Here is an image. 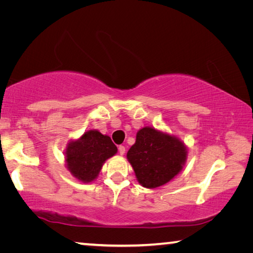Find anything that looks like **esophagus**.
Segmentation results:
<instances>
[{
	"label": "esophagus",
	"instance_id": "esophagus-1",
	"mask_svg": "<svg viewBox=\"0 0 253 253\" xmlns=\"http://www.w3.org/2000/svg\"><path fill=\"white\" fill-rule=\"evenodd\" d=\"M118 151H119V154H121V155H125L126 148H125V146H119Z\"/></svg>",
	"mask_w": 253,
	"mask_h": 253
}]
</instances>
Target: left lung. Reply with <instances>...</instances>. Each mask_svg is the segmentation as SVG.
<instances>
[{
    "label": "left lung",
    "mask_w": 253,
    "mask_h": 253,
    "mask_svg": "<svg viewBox=\"0 0 253 253\" xmlns=\"http://www.w3.org/2000/svg\"><path fill=\"white\" fill-rule=\"evenodd\" d=\"M187 158V147L177 136L143 127L127 152V160L140 185L156 188L176 176Z\"/></svg>",
    "instance_id": "1"
}]
</instances>
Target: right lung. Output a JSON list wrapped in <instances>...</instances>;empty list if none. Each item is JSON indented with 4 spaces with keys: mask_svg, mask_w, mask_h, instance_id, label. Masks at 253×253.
I'll list each match as a JSON object with an SVG mask.
<instances>
[{
    "mask_svg": "<svg viewBox=\"0 0 253 253\" xmlns=\"http://www.w3.org/2000/svg\"><path fill=\"white\" fill-rule=\"evenodd\" d=\"M116 153V145L109 136L91 129L68 143L65 162L72 176L80 182L90 183L98 177L105 162Z\"/></svg>",
    "mask_w": 253,
    "mask_h": 253,
    "instance_id": "1",
    "label": "right lung"
}]
</instances>
